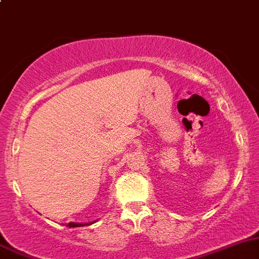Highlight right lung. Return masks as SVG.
I'll list each match as a JSON object with an SVG mask.
<instances>
[{
	"label": "right lung",
	"mask_w": 259,
	"mask_h": 259,
	"mask_svg": "<svg viewBox=\"0 0 259 259\" xmlns=\"http://www.w3.org/2000/svg\"><path fill=\"white\" fill-rule=\"evenodd\" d=\"M95 221H93V223H68V228H78V226H85V225H91V224H94Z\"/></svg>",
	"instance_id": "add662e5"
}]
</instances>
